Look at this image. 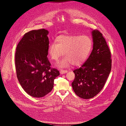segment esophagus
<instances>
[{"label":"esophagus","mask_w":126,"mask_h":126,"mask_svg":"<svg viewBox=\"0 0 126 126\" xmlns=\"http://www.w3.org/2000/svg\"><path fill=\"white\" fill-rule=\"evenodd\" d=\"M60 73L61 74H64V73H67V70H61L60 71Z\"/></svg>","instance_id":"34e87169"}]
</instances>
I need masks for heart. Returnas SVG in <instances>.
I'll list each match as a JSON object with an SVG mask.
<instances>
[{"instance_id": "b5f03b06", "label": "heart", "mask_w": 126, "mask_h": 126, "mask_svg": "<svg viewBox=\"0 0 126 126\" xmlns=\"http://www.w3.org/2000/svg\"><path fill=\"white\" fill-rule=\"evenodd\" d=\"M56 43H51L47 53L52 60L58 62L62 56L65 57L58 63L60 67H67L71 64L78 66L84 62L93 47L91 38L87 35H60L56 38Z\"/></svg>"}]
</instances>
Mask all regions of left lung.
<instances>
[{
  "instance_id": "1",
  "label": "left lung",
  "mask_w": 126,
  "mask_h": 126,
  "mask_svg": "<svg viewBox=\"0 0 126 126\" xmlns=\"http://www.w3.org/2000/svg\"><path fill=\"white\" fill-rule=\"evenodd\" d=\"M93 50L81 67L73 70L75 78L72 87L75 93L82 99H90L102 90L111 69L110 49L102 34L92 31Z\"/></svg>"
}]
</instances>
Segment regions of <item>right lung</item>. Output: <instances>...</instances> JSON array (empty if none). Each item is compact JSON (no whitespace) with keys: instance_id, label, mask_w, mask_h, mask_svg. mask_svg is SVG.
<instances>
[{"instance_id":"right-lung-1","label":"right lung","mask_w":126,"mask_h":126,"mask_svg":"<svg viewBox=\"0 0 126 126\" xmlns=\"http://www.w3.org/2000/svg\"><path fill=\"white\" fill-rule=\"evenodd\" d=\"M48 31L45 29L25 33L15 53L16 77L21 86L29 95L44 97L51 92L56 78L60 75L51 68L47 58Z\"/></svg>"}]
</instances>
